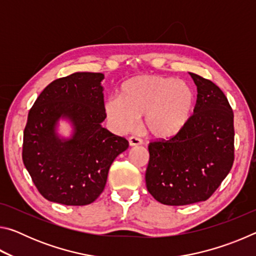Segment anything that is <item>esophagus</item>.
I'll return each mask as SVG.
<instances>
[{"label": "esophagus", "instance_id": "34e87169", "mask_svg": "<svg viewBox=\"0 0 256 256\" xmlns=\"http://www.w3.org/2000/svg\"><path fill=\"white\" fill-rule=\"evenodd\" d=\"M142 144L141 138H138L136 136H130L128 138V144L130 146H140Z\"/></svg>", "mask_w": 256, "mask_h": 256}]
</instances>
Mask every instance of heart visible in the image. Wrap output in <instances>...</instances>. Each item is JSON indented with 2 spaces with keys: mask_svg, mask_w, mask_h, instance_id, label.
Returning a JSON list of instances; mask_svg holds the SVG:
<instances>
[{
  "mask_svg": "<svg viewBox=\"0 0 256 256\" xmlns=\"http://www.w3.org/2000/svg\"><path fill=\"white\" fill-rule=\"evenodd\" d=\"M196 94L184 81L164 76H138L122 84L120 94L105 102L106 118L118 132L134 128L144 115V131L158 140L183 131L192 118Z\"/></svg>",
  "mask_w": 256,
  "mask_h": 256,
  "instance_id": "b5f03b06",
  "label": "heart"
}]
</instances>
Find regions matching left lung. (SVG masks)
Here are the masks:
<instances>
[{
	"label": "left lung",
	"mask_w": 256,
	"mask_h": 256,
	"mask_svg": "<svg viewBox=\"0 0 256 256\" xmlns=\"http://www.w3.org/2000/svg\"><path fill=\"white\" fill-rule=\"evenodd\" d=\"M198 89L188 124L178 136L149 144L146 184L166 206L206 201L226 178L234 164V112L218 86L190 73Z\"/></svg>",
	"instance_id": "1"
}]
</instances>
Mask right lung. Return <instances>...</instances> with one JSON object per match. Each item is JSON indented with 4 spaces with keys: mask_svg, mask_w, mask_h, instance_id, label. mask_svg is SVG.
Listing matches in <instances>:
<instances>
[{
    "mask_svg": "<svg viewBox=\"0 0 256 256\" xmlns=\"http://www.w3.org/2000/svg\"><path fill=\"white\" fill-rule=\"evenodd\" d=\"M102 73L76 72L54 80L29 110L24 131L22 160L46 200L66 206L92 203L105 188L108 170L128 148L125 138L102 126ZM60 118L72 123L70 139L60 138Z\"/></svg>",
    "mask_w": 256,
    "mask_h": 256,
    "instance_id": "1",
    "label": "right lung"
}]
</instances>
